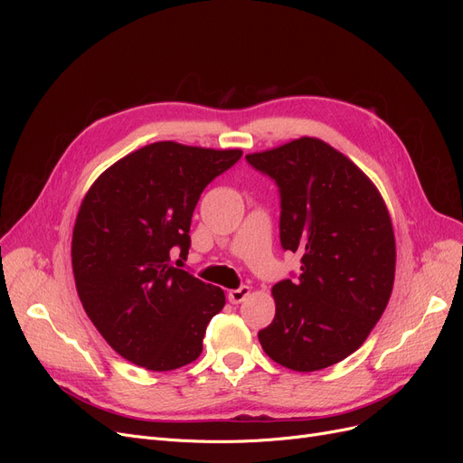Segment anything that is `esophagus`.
<instances>
[{"label": "esophagus", "mask_w": 463, "mask_h": 463, "mask_svg": "<svg viewBox=\"0 0 463 463\" xmlns=\"http://www.w3.org/2000/svg\"><path fill=\"white\" fill-rule=\"evenodd\" d=\"M250 295H251V288L248 285H241L240 288L229 290V302L231 304H240V302H244Z\"/></svg>", "instance_id": "1"}]
</instances>
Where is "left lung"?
Listing matches in <instances>:
<instances>
[{"label": "left lung", "mask_w": 463, "mask_h": 463, "mask_svg": "<svg viewBox=\"0 0 463 463\" xmlns=\"http://www.w3.org/2000/svg\"><path fill=\"white\" fill-rule=\"evenodd\" d=\"M246 159L279 185L281 246L302 255V274L272 287L276 317L259 342L288 370L334 366L366 342L391 300V213L375 184L321 138L300 137Z\"/></svg>", "instance_id": "obj_1"}]
</instances>
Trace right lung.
<instances>
[{
	"instance_id": "obj_1",
	"label": "right lung",
	"mask_w": 463,
	"mask_h": 463,
	"mask_svg": "<svg viewBox=\"0 0 463 463\" xmlns=\"http://www.w3.org/2000/svg\"><path fill=\"white\" fill-rule=\"evenodd\" d=\"M240 157L238 148L154 142L110 165L84 194L71 241L77 293L107 344L140 368L197 360L225 306L223 288L173 269L170 253L189 251L201 193Z\"/></svg>"
}]
</instances>
